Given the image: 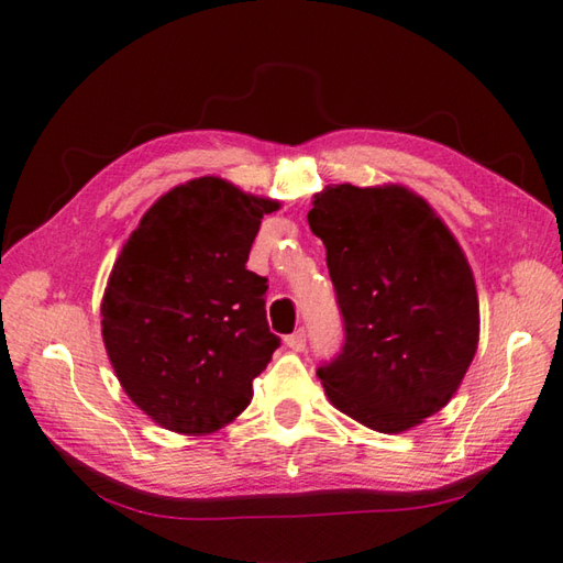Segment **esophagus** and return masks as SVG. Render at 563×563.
Masks as SVG:
<instances>
[{
    "instance_id": "1",
    "label": "esophagus",
    "mask_w": 563,
    "mask_h": 563,
    "mask_svg": "<svg viewBox=\"0 0 563 563\" xmlns=\"http://www.w3.org/2000/svg\"><path fill=\"white\" fill-rule=\"evenodd\" d=\"M285 345H288L290 351H305L307 349V331L305 329H297L290 336H285Z\"/></svg>"
}]
</instances>
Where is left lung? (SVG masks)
<instances>
[{
	"label": "left lung",
	"mask_w": 563,
	"mask_h": 563,
	"mask_svg": "<svg viewBox=\"0 0 563 563\" xmlns=\"http://www.w3.org/2000/svg\"><path fill=\"white\" fill-rule=\"evenodd\" d=\"M327 246L341 351L317 367L331 404L379 433L445 406L479 343V300L460 244L423 198L351 184L307 212Z\"/></svg>",
	"instance_id": "8db88e82"
}]
</instances>
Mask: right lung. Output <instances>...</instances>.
Returning a JSON list of instances; mask_svg holds the SVG:
<instances>
[{
  "label": "right lung",
  "mask_w": 563,
  "mask_h": 563,
  "mask_svg": "<svg viewBox=\"0 0 563 563\" xmlns=\"http://www.w3.org/2000/svg\"><path fill=\"white\" fill-rule=\"evenodd\" d=\"M278 202L214 176L162 196L130 234L101 305V333L125 394L176 433H212L242 413L280 339L268 280L246 268Z\"/></svg>",
  "instance_id": "right-lung-1"
}]
</instances>
